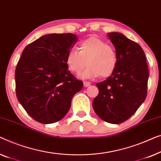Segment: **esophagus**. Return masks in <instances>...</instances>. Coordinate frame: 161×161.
Listing matches in <instances>:
<instances>
[{
  "label": "esophagus",
  "mask_w": 161,
  "mask_h": 161,
  "mask_svg": "<svg viewBox=\"0 0 161 161\" xmlns=\"http://www.w3.org/2000/svg\"><path fill=\"white\" fill-rule=\"evenodd\" d=\"M83 83H84V86H85V87H89V86L90 85V81H85Z\"/></svg>",
  "instance_id": "1"
}]
</instances>
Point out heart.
Here are the masks:
<instances>
[{"instance_id":"1","label":"heart","mask_w":161,"mask_h":161,"mask_svg":"<svg viewBox=\"0 0 161 161\" xmlns=\"http://www.w3.org/2000/svg\"><path fill=\"white\" fill-rule=\"evenodd\" d=\"M79 52L71 49L65 57V63L70 71L80 74L86 65L88 66L81 74L83 78L108 77L115 71L118 58L115 49L96 36L81 41Z\"/></svg>"}]
</instances>
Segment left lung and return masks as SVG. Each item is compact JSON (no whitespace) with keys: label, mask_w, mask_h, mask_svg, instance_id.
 I'll use <instances>...</instances> for the list:
<instances>
[{"label":"left lung","mask_w":161,"mask_h":161,"mask_svg":"<svg viewBox=\"0 0 161 161\" xmlns=\"http://www.w3.org/2000/svg\"><path fill=\"white\" fill-rule=\"evenodd\" d=\"M118 62L106 80L96 84L99 93L92 107L107 123L119 124L130 118L145 100L149 70L141 46L120 33H108Z\"/></svg>","instance_id":"left-lung-1"}]
</instances>
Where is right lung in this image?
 Listing matches in <instances>:
<instances>
[{
    "label": "right lung",
    "instance_id": "obj_1",
    "mask_svg": "<svg viewBox=\"0 0 161 161\" xmlns=\"http://www.w3.org/2000/svg\"><path fill=\"white\" fill-rule=\"evenodd\" d=\"M77 37L73 33L43 36L25 47L15 70L16 95L26 112L43 124L65 116L82 81L69 71L65 57Z\"/></svg>",
    "mask_w": 161,
    "mask_h": 161
}]
</instances>
